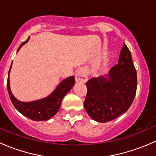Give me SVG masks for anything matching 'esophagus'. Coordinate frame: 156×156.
Segmentation results:
<instances>
[{"instance_id":"1","label":"esophagus","mask_w":156,"mask_h":156,"mask_svg":"<svg viewBox=\"0 0 156 156\" xmlns=\"http://www.w3.org/2000/svg\"><path fill=\"white\" fill-rule=\"evenodd\" d=\"M75 81L77 83H85L87 81V73L84 69H79L75 74Z\"/></svg>"}]
</instances>
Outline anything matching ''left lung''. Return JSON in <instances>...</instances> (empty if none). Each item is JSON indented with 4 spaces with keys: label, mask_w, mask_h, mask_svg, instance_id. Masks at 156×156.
I'll list each match as a JSON object with an SVG mask.
<instances>
[{
    "label": "left lung",
    "mask_w": 156,
    "mask_h": 156,
    "mask_svg": "<svg viewBox=\"0 0 156 156\" xmlns=\"http://www.w3.org/2000/svg\"><path fill=\"white\" fill-rule=\"evenodd\" d=\"M86 86L84 108L94 121L105 123L126 112L136 95L137 78L130 51L125 44L118 65L105 76L90 78Z\"/></svg>",
    "instance_id": "obj_1"
}]
</instances>
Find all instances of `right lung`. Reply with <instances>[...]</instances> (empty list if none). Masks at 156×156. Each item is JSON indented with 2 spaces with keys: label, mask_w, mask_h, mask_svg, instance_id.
Wrapping results in <instances>:
<instances>
[{
  "label": "right lung",
  "mask_w": 156,
  "mask_h": 156,
  "mask_svg": "<svg viewBox=\"0 0 156 156\" xmlns=\"http://www.w3.org/2000/svg\"><path fill=\"white\" fill-rule=\"evenodd\" d=\"M29 40V37L26 41L23 42L19 47L17 52L21 49L25 44L27 43ZM11 66H12V64H11ZM11 66L9 70L8 79H7V90H8L11 102L13 104L14 107L16 108L22 115L31 120L36 121V122L47 121L53 117L59 111L64 97L75 85V77H68L62 80L59 83V85L56 87V89L48 97L31 102L20 101L14 97L10 90V72Z\"/></svg>",
  "instance_id": "right-lung-1"
}]
</instances>
